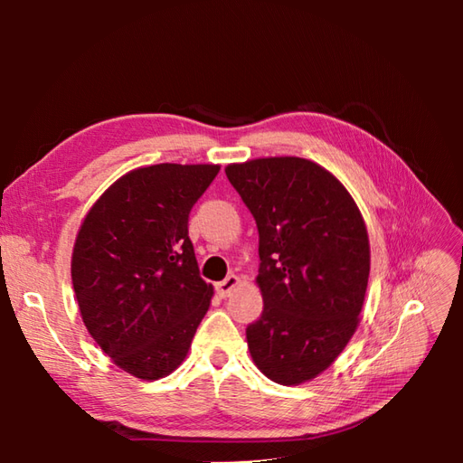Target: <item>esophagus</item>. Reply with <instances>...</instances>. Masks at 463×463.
<instances>
[{"label":"esophagus","mask_w":463,"mask_h":463,"mask_svg":"<svg viewBox=\"0 0 463 463\" xmlns=\"http://www.w3.org/2000/svg\"><path fill=\"white\" fill-rule=\"evenodd\" d=\"M241 284V279L239 277H234V274H231V277H226L224 280H221V282H216V294H219L221 298H226V297H231V292L237 288Z\"/></svg>","instance_id":"obj_1"}]
</instances>
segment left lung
I'll return each mask as SVG.
<instances>
[{"mask_svg": "<svg viewBox=\"0 0 463 463\" xmlns=\"http://www.w3.org/2000/svg\"><path fill=\"white\" fill-rule=\"evenodd\" d=\"M259 226L262 317L250 358L282 386L328 370L356 332L370 277L366 222L346 186L302 156L224 166Z\"/></svg>", "mask_w": 463, "mask_h": 463, "instance_id": "left-lung-1", "label": "left lung"}]
</instances>
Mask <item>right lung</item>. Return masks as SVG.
Masks as SVG:
<instances>
[{
	"mask_svg": "<svg viewBox=\"0 0 463 463\" xmlns=\"http://www.w3.org/2000/svg\"><path fill=\"white\" fill-rule=\"evenodd\" d=\"M221 165L161 163L119 176L81 221L71 280L83 324L131 376L159 380L181 366L211 307L189 213Z\"/></svg>",
	"mask_w": 463,
	"mask_h": 463,
	"instance_id": "add662e5",
	"label": "right lung"
}]
</instances>
